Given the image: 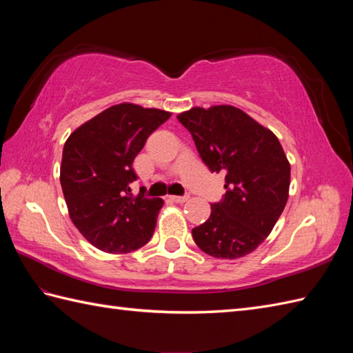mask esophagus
<instances>
[{
  "mask_svg": "<svg viewBox=\"0 0 353 353\" xmlns=\"http://www.w3.org/2000/svg\"><path fill=\"white\" fill-rule=\"evenodd\" d=\"M170 199L172 201H176V203H185V201L190 199V196H170Z\"/></svg>",
  "mask_w": 353,
  "mask_h": 353,
  "instance_id": "1",
  "label": "esophagus"
}]
</instances>
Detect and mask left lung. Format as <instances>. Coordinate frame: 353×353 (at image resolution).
<instances>
[{"mask_svg":"<svg viewBox=\"0 0 353 353\" xmlns=\"http://www.w3.org/2000/svg\"><path fill=\"white\" fill-rule=\"evenodd\" d=\"M212 172H226V194L192 238L214 258L252 253L273 230L290 192L291 167L276 134L229 104L177 115Z\"/></svg>","mask_w":353,"mask_h":353,"instance_id":"8db88e82","label":"left lung"}]
</instances>
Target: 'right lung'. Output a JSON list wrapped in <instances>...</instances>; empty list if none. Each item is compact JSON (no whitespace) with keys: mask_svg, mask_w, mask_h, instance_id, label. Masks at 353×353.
I'll return each instance as SVG.
<instances>
[{"mask_svg":"<svg viewBox=\"0 0 353 353\" xmlns=\"http://www.w3.org/2000/svg\"><path fill=\"white\" fill-rule=\"evenodd\" d=\"M171 112L121 103L74 130L63 145L61 185L74 226L97 249L129 253L152 238L162 199L133 196L132 168Z\"/></svg>","mask_w":353,"mask_h":353,"instance_id":"1","label":"right lung"}]
</instances>
